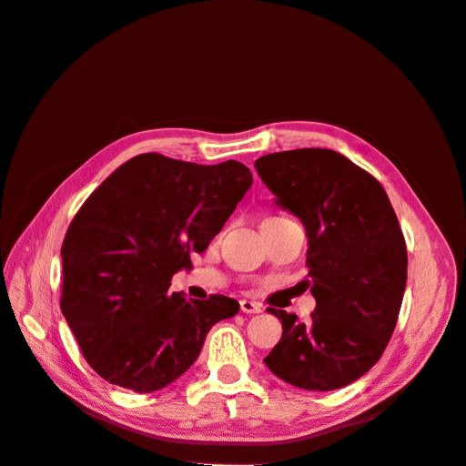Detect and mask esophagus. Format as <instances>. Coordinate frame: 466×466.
Wrapping results in <instances>:
<instances>
[{
	"instance_id": "esophagus-1",
	"label": "esophagus",
	"mask_w": 466,
	"mask_h": 466,
	"mask_svg": "<svg viewBox=\"0 0 466 466\" xmlns=\"http://www.w3.org/2000/svg\"><path fill=\"white\" fill-rule=\"evenodd\" d=\"M241 311L247 315H258V313H262V305L257 301H250V299H241Z\"/></svg>"
}]
</instances>
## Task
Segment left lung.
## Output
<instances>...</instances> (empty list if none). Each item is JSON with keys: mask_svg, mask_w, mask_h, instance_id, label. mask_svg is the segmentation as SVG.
I'll return each instance as SVG.
<instances>
[{"mask_svg": "<svg viewBox=\"0 0 466 466\" xmlns=\"http://www.w3.org/2000/svg\"><path fill=\"white\" fill-rule=\"evenodd\" d=\"M278 208L307 235L309 281L317 301L307 324L281 320V340L266 368L305 390L342 389L383 356L406 288V243L383 187L332 149L305 147L255 161Z\"/></svg>", "mask_w": 466, "mask_h": 466, "instance_id": "8db88e82", "label": "left lung"}]
</instances>
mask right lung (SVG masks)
Returning a JSON list of instances; mask_svg holds the SVG:
<instances>
[{"label":"right lung","mask_w":466,"mask_h":466,"mask_svg":"<svg viewBox=\"0 0 466 466\" xmlns=\"http://www.w3.org/2000/svg\"><path fill=\"white\" fill-rule=\"evenodd\" d=\"M252 185L238 161L196 165L144 153L118 167L62 245V313L91 368L112 385L155 392L200 356L209 329L235 317L223 295L168 293Z\"/></svg>","instance_id":"1"}]
</instances>
